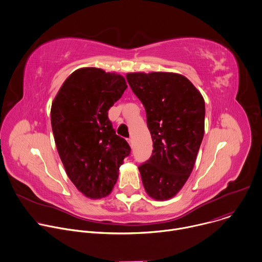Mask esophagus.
<instances>
[{
	"instance_id": "obj_1",
	"label": "esophagus",
	"mask_w": 262,
	"mask_h": 262,
	"mask_svg": "<svg viewBox=\"0 0 262 262\" xmlns=\"http://www.w3.org/2000/svg\"><path fill=\"white\" fill-rule=\"evenodd\" d=\"M128 144H129V146L133 148V146H134V141H133V139H128Z\"/></svg>"
}]
</instances>
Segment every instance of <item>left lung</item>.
<instances>
[{"mask_svg": "<svg viewBox=\"0 0 262 262\" xmlns=\"http://www.w3.org/2000/svg\"><path fill=\"white\" fill-rule=\"evenodd\" d=\"M126 80L143 103L152 156L139 167L146 193L173 198L190 177L204 136L205 102L198 89L174 72H129Z\"/></svg>", "mask_w": 262, "mask_h": 262, "instance_id": "8db88e82", "label": "left lung"}]
</instances>
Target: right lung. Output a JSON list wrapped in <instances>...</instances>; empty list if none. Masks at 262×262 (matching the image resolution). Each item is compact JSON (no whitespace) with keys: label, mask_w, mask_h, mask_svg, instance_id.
<instances>
[{"label":"right lung","mask_w":262,"mask_h":262,"mask_svg":"<svg viewBox=\"0 0 262 262\" xmlns=\"http://www.w3.org/2000/svg\"><path fill=\"white\" fill-rule=\"evenodd\" d=\"M126 88L121 74L83 67L65 80L52 103L54 139L66 174L90 199L112 192L130 152L107 118L108 108Z\"/></svg>","instance_id":"right-lung-1"}]
</instances>
